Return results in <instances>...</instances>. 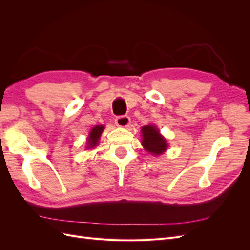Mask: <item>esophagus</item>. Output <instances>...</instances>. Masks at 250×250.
<instances>
[{"mask_svg":"<svg viewBox=\"0 0 250 250\" xmlns=\"http://www.w3.org/2000/svg\"><path fill=\"white\" fill-rule=\"evenodd\" d=\"M115 122L119 127H127L130 124V118L128 116H120L116 118Z\"/></svg>","mask_w":250,"mask_h":250,"instance_id":"1","label":"esophagus"}]
</instances>
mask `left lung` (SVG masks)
<instances>
[{
  "mask_svg": "<svg viewBox=\"0 0 250 250\" xmlns=\"http://www.w3.org/2000/svg\"><path fill=\"white\" fill-rule=\"evenodd\" d=\"M143 133V146L148 152L154 155L162 154L165 152L168 147V144L166 140L158 132L156 127L152 125H147L142 128Z\"/></svg>",
  "mask_w": 250,
  "mask_h": 250,
  "instance_id": "1",
  "label": "left lung"
}]
</instances>
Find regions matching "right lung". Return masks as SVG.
Segmentation results:
<instances>
[{"label":"right lung","instance_id":"add662e5","mask_svg":"<svg viewBox=\"0 0 250 250\" xmlns=\"http://www.w3.org/2000/svg\"><path fill=\"white\" fill-rule=\"evenodd\" d=\"M103 129H104L103 125H98V126L94 127L92 130H90L88 139H87L88 140V145L87 146H89V148H94V147L97 146L98 141H99V138H100V135H101Z\"/></svg>","mask_w":250,"mask_h":250}]
</instances>
